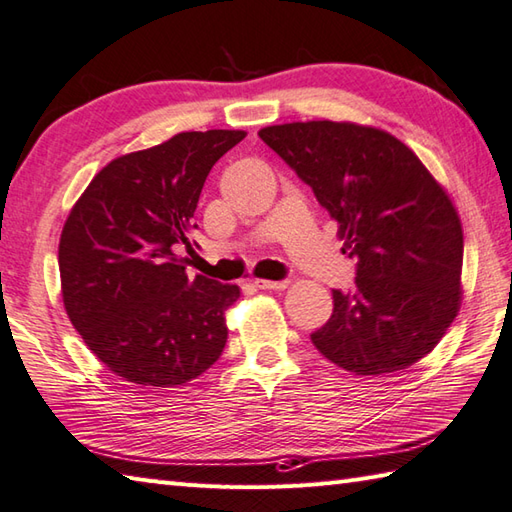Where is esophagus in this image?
I'll list each match as a JSON object with an SVG mask.
<instances>
[{"label": "esophagus", "mask_w": 512, "mask_h": 512, "mask_svg": "<svg viewBox=\"0 0 512 512\" xmlns=\"http://www.w3.org/2000/svg\"><path fill=\"white\" fill-rule=\"evenodd\" d=\"M255 286L262 290H286L288 281H270V279H255Z\"/></svg>", "instance_id": "34e87169"}]
</instances>
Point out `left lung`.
Instances as JSON below:
<instances>
[{"label": "left lung", "instance_id": "left-lung-1", "mask_svg": "<svg viewBox=\"0 0 512 512\" xmlns=\"http://www.w3.org/2000/svg\"><path fill=\"white\" fill-rule=\"evenodd\" d=\"M339 224L356 288L332 290L317 350L356 376H389L427 356L462 306L464 235L447 189L385 129L306 121L259 129Z\"/></svg>", "mask_w": 512, "mask_h": 512}]
</instances>
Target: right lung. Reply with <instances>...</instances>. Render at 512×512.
Wrapping results in <instances>:
<instances>
[{
  "label": "right lung",
  "instance_id": "obj_1",
  "mask_svg": "<svg viewBox=\"0 0 512 512\" xmlns=\"http://www.w3.org/2000/svg\"><path fill=\"white\" fill-rule=\"evenodd\" d=\"M244 129L182 132L118 156L74 202L59 242L65 312L99 361L140 387H178L226 345L239 288L191 277L193 213L211 167Z\"/></svg>",
  "mask_w": 512,
  "mask_h": 512
}]
</instances>
